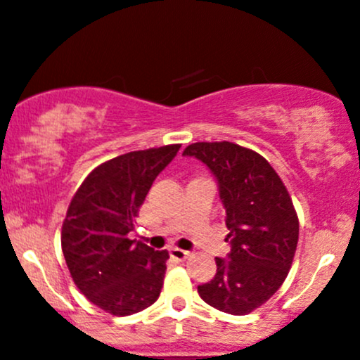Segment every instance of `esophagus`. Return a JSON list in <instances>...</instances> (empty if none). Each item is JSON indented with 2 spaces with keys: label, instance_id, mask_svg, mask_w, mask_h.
I'll list each match as a JSON object with an SVG mask.
<instances>
[{
  "label": "esophagus",
  "instance_id": "1",
  "mask_svg": "<svg viewBox=\"0 0 360 360\" xmlns=\"http://www.w3.org/2000/svg\"><path fill=\"white\" fill-rule=\"evenodd\" d=\"M170 256L176 261H185L187 257H190V251H184V249L179 248H170Z\"/></svg>",
  "mask_w": 360,
  "mask_h": 360
}]
</instances>
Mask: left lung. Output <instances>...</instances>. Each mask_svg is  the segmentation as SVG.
<instances>
[{
	"label": "left lung",
	"mask_w": 360,
	"mask_h": 360,
	"mask_svg": "<svg viewBox=\"0 0 360 360\" xmlns=\"http://www.w3.org/2000/svg\"><path fill=\"white\" fill-rule=\"evenodd\" d=\"M209 167L219 185L231 240L229 259L198 295L217 310L248 315L280 290L298 244V215L274 168L259 153L229 141L193 143L184 151Z\"/></svg>",
	"instance_id": "1"
}]
</instances>
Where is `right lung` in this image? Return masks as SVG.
I'll return each instance as SVG.
<instances>
[{
	"instance_id": "right-lung-1",
	"label": "right lung",
	"mask_w": 360,
	"mask_h": 360,
	"mask_svg": "<svg viewBox=\"0 0 360 360\" xmlns=\"http://www.w3.org/2000/svg\"><path fill=\"white\" fill-rule=\"evenodd\" d=\"M180 145L131 151L94 168L72 197L62 251L80 293L101 310L126 316L158 300L168 251L129 239L139 207Z\"/></svg>"
}]
</instances>
